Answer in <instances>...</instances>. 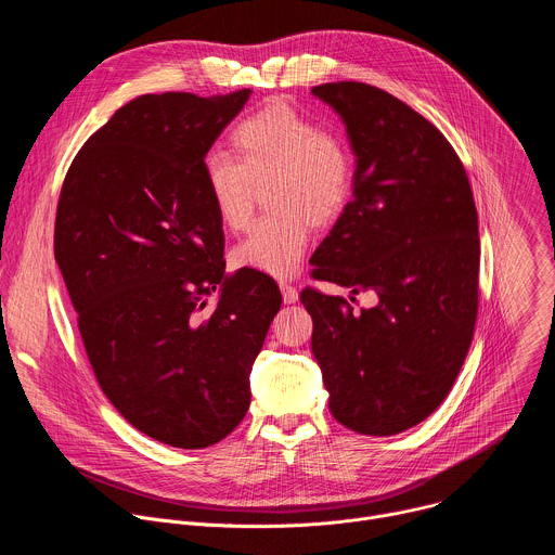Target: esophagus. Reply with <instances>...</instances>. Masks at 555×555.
<instances>
[{"instance_id": "34e87169", "label": "esophagus", "mask_w": 555, "mask_h": 555, "mask_svg": "<svg viewBox=\"0 0 555 555\" xmlns=\"http://www.w3.org/2000/svg\"><path fill=\"white\" fill-rule=\"evenodd\" d=\"M281 294H283L285 305H294L298 300V289L292 287L289 283H281Z\"/></svg>"}]
</instances>
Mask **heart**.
<instances>
[{"label":"heart","mask_w":555,"mask_h":555,"mask_svg":"<svg viewBox=\"0 0 555 555\" xmlns=\"http://www.w3.org/2000/svg\"><path fill=\"white\" fill-rule=\"evenodd\" d=\"M240 157L212 149L202 163L204 186L219 221L242 230L255 210L257 189L272 182L274 215L259 219L232 248V263L268 276H289L307 248V219L334 221L353 189V155L347 142L287 103H270L232 131Z\"/></svg>","instance_id":"1"}]
</instances>
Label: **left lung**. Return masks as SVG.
Masks as SVG:
<instances>
[{"instance_id":"obj_1","label":"left lung","mask_w":555,"mask_h":555,"mask_svg":"<svg viewBox=\"0 0 555 555\" xmlns=\"http://www.w3.org/2000/svg\"><path fill=\"white\" fill-rule=\"evenodd\" d=\"M345 122L353 197L313 253V274L377 305L305 289L330 411L360 435L424 422L450 392L479 309V217L459 155L413 107L366 83L311 90Z\"/></svg>"}]
</instances>
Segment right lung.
<instances>
[{
	"label": "right lung",
	"instance_id": "add662e5",
	"mask_svg": "<svg viewBox=\"0 0 555 555\" xmlns=\"http://www.w3.org/2000/svg\"><path fill=\"white\" fill-rule=\"evenodd\" d=\"M250 94L133 99L76 153L56 206L54 259L94 375L133 428L173 448H206L240 426L281 307L270 276L225 274L202 173Z\"/></svg>",
	"mask_w": 555,
	"mask_h": 555
}]
</instances>
